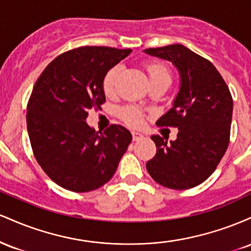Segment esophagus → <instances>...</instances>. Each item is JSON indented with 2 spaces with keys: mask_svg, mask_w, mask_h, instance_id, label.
Wrapping results in <instances>:
<instances>
[{
  "mask_svg": "<svg viewBox=\"0 0 251 251\" xmlns=\"http://www.w3.org/2000/svg\"><path fill=\"white\" fill-rule=\"evenodd\" d=\"M132 138H133L134 142H138V140H142L144 138V135L139 132H132Z\"/></svg>",
  "mask_w": 251,
  "mask_h": 251,
  "instance_id": "1",
  "label": "esophagus"
}]
</instances>
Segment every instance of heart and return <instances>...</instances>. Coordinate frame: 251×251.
<instances>
[{"mask_svg": "<svg viewBox=\"0 0 251 251\" xmlns=\"http://www.w3.org/2000/svg\"><path fill=\"white\" fill-rule=\"evenodd\" d=\"M120 72H122V66L116 65L105 74L102 80V88L106 96H113L116 93L117 82L119 79ZM148 72L151 82L158 81V80H171L170 72L165 65L160 62H153L148 65ZM119 116L127 125L132 127H140L143 125L145 114L142 109L135 107L133 105L124 106L120 108Z\"/></svg>", "mask_w": 251, "mask_h": 251, "instance_id": "1", "label": "heart"}]
</instances>
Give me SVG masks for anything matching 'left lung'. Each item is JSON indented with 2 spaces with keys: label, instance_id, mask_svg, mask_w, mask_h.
Masks as SVG:
<instances>
[{
  "label": "left lung",
  "instance_id": "1",
  "mask_svg": "<svg viewBox=\"0 0 251 251\" xmlns=\"http://www.w3.org/2000/svg\"><path fill=\"white\" fill-rule=\"evenodd\" d=\"M145 51L172 61L180 73L174 107L155 123L159 127L179 129L177 139L168 143L152 135L157 152L146 169L165 188H195L212 175L229 145L231 93L215 66L185 46L177 43Z\"/></svg>",
  "mask_w": 251,
  "mask_h": 251
}]
</instances>
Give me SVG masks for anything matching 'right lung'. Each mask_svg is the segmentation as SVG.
I'll list each match as a JSON object with an SVG mask.
<instances>
[{
	"instance_id": "right-lung-1",
	"label": "right lung",
	"mask_w": 251,
	"mask_h": 251,
	"mask_svg": "<svg viewBox=\"0 0 251 251\" xmlns=\"http://www.w3.org/2000/svg\"><path fill=\"white\" fill-rule=\"evenodd\" d=\"M131 50L100 46L74 48L56 56L37 77L27 105V129L36 162L61 188L99 189L113 177L132 142L128 129L111 125L96 132L88 111L105 102V74Z\"/></svg>"
}]
</instances>
